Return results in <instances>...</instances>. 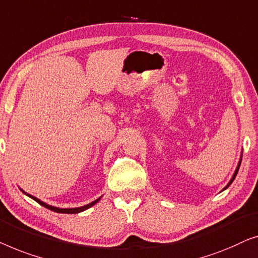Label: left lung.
I'll list each match as a JSON object with an SVG mask.
<instances>
[{
  "label": "left lung",
  "instance_id": "obj_1",
  "mask_svg": "<svg viewBox=\"0 0 258 258\" xmlns=\"http://www.w3.org/2000/svg\"><path fill=\"white\" fill-rule=\"evenodd\" d=\"M241 160H242V159H239V161H238V165H237V168H236V170H235V173H234V175H233V177H231V180L229 181V183H228V184H227V186L223 188V190H224V189H227V188H228V187H229V186H230V184H231V182H233V181L235 180V177H236V175H237V172H238V168H239V166H241Z\"/></svg>",
  "mask_w": 258,
  "mask_h": 258
}]
</instances>
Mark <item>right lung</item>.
Returning a JSON list of instances; mask_svg holds the SVG:
<instances>
[{
  "label": "right lung",
  "instance_id": "1",
  "mask_svg": "<svg viewBox=\"0 0 258 258\" xmlns=\"http://www.w3.org/2000/svg\"><path fill=\"white\" fill-rule=\"evenodd\" d=\"M21 190H22V189H21ZM22 191H23V190H22ZM23 193H24L25 195H28L29 198H31L32 200H35L36 202H38L39 205H41V206L45 207V208H48V209H50V210H52V212H56V213H63V214H77V213L84 212V210L89 209L90 207H92L93 205H96V203L100 200V198H99V199H97V200L92 201L91 203H89V205H85V206H83V207H77V208H57V207H53V206L46 205L45 202L41 201V200H39V199H37V198L32 197V195H30V194H27V193H25V191H23Z\"/></svg>",
  "mask_w": 258,
  "mask_h": 258
}]
</instances>
